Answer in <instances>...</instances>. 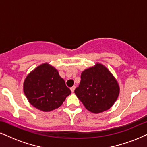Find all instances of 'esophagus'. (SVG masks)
<instances>
[{
    "instance_id": "1",
    "label": "esophagus",
    "mask_w": 147,
    "mask_h": 147,
    "mask_svg": "<svg viewBox=\"0 0 147 147\" xmlns=\"http://www.w3.org/2000/svg\"><path fill=\"white\" fill-rule=\"evenodd\" d=\"M75 88H76V86H72V87L70 88V89H71V90L72 93H74V90H75Z\"/></svg>"
}]
</instances>
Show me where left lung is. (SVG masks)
<instances>
[{
  "label": "left lung",
  "mask_w": 147,
  "mask_h": 147,
  "mask_svg": "<svg viewBox=\"0 0 147 147\" xmlns=\"http://www.w3.org/2000/svg\"><path fill=\"white\" fill-rule=\"evenodd\" d=\"M74 93L88 110L99 113L111 108L117 99L119 86L110 71L97 63L83 71Z\"/></svg>",
  "instance_id": "left-lung-1"
}]
</instances>
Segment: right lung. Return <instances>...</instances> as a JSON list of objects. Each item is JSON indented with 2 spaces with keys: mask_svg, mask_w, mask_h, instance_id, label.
<instances>
[{
  "mask_svg": "<svg viewBox=\"0 0 147 147\" xmlns=\"http://www.w3.org/2000/svg\"><path fill=\"white\" fill-rule=\"evenodd\" d=\"M24 92L32 106L44 112L59 108L71 93L58 71L48 63L37 67L27 76Z\"/></svg>",
  "mask_w": 147,
  "mask_h": 147,
  "instance_id": "right-lung-1",
  "label": "right lung"
}]
</instances>
